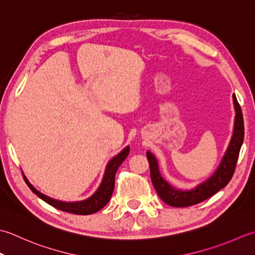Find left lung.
I'll return each mask as SVG.
<instances>
[{"instance_id":"8db88e82","label":"left lung","mask_w":255,"mask_h":255,"mask_svg":"<svg viewBox=\"0 0 255 255\" xmlns=\"http://www.w3.org/2000/svg\"><path fill=\"white\" fill-rule=\"evenodd\" d=\"M232 98L236 118L229 146H228L215 173L204 183L197 185L195 188L188 190L176 188L163 177L159 171L156 157L154 156L153 153L147 150L146 156L149 164L150 179H152V183L157 191L159 198L167 205L171 207H188L199 204V202L210 198L211 196H214L220 189L225 188L232 178L244 138V124L241 108L237 101L236 95H233Z\"/></svg>"}]
</instances>
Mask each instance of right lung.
Instances as JSON below:
<instances>
[{
  "mask_svg": "<svg viewBox=\"0 0 255 255\" xmlns=\"http://www.w3.org/2000/svg\"><path fill=\"white\" fill-rule=\"evenodd\" d=\"M129 153V146L124 147L120 153L116 155L110 162L108 163L105 175H103V178L100 186L98 187V189L95 191V194L90 196L89 198L80 201H61L58 199H54L49 196H46L43 193H40L35 187L29 183L28 179L26 178V176L23 173L24 179L26 184L34 194L37 195L40 199H43L45 202H47L48 205L53 206L57 209L69 212V214H75V215H91L95 214V212L101 210L103 207H105L109 200H110L113 189H114V180H116V173L118 168L120 167V165L123 163V160L127 158V156Z\"/></svg>",
  "mask_w": 255,
  "mask_h": 255,
  "instance_id": "right-lung-1",
  "label": "right lung"
}]
</instances>
